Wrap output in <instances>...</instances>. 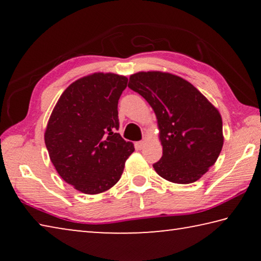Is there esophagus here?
Here are the masks:
<instances>
[{
  "label": "esophagus",
  "mask_w": 261,
  "mask_h": 261,
  "mask_svg": "<svg viewBox=\"0 0 261 261\" xmlns=\"http://www.w3.org/2000/svg\"><path fill=\"white\" fill-rule=\"evenodd\" d=\"M144 145H145V140L137 141V143H136V148H137V149H141V148L144 147Z\"/></svg>",
  "instance_id": "obj_1"
}]
</instances>
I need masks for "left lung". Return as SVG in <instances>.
Segmentation results:
<instances>
[{
  "label": "left lung",
  "mask_w": 261,
  "mask_h": 261,
  "mask_svg": "<svg viewBox=\"0 0 261 261\" xmlns=\"http://www.w3.org/2000/svg\"><path fill=\"white\" fill-rule=\"evenodd\" d=\"M129 86L147 101L156 115L162 158L154 170L169 182L199 179L218 160L223 146L219 110L192 84L160 71L137 72Z\"/></svg>",
  "instance_id": "obj_1"
}]
</instances>
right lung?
Segmentation results:
<instances>
[{"instance_id": "obj_1", "label": "right lung", "mask_w": 261, "mask_h": 261, "mask_svg": "<svg viewBox=\"0 0 261 261\" xmlns=\"http://www.w3.org/2000/svg\"><path fill=\"white\" fill-rule=\"evenodd\" d=\"M127 78L96 72L72 83L53 109L45 132L50 161L68 184L86 194L120 180L134 144L117 134V105Z\"/></svg>"}]
</instances>
